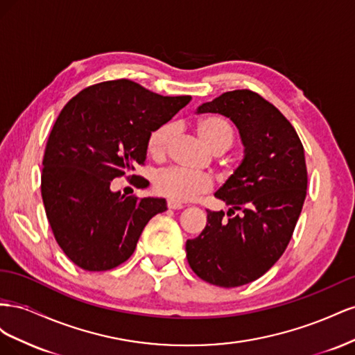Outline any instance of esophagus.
Listing matches in <instances>:
<instances>
[{"instance_id":"obj_1","label":"esophagus","mask_w":355,"mask_h":355,"mask_svg":"<svg viewBox=\"0 0 355 355\" xmlns=\"http://www.w3.org/2000/svg\"><path fill=\"white\" fill-rule=\"evenodd\" d=\"M167 207H168V209H173V210H180V209H184L185 206H184V202H180V201L168 200V201H167Z\"/></svg>"}]
</instances>
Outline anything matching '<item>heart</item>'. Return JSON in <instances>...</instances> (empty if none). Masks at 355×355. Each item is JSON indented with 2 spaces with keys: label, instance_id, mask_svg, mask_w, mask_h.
I'll return each mask as SVG.
<instances>
[{
  "label": "heart",
  "instance_id": "obj_1",
  "mask_svg": "<svg viewBox=\"0 0 355 355\" xmlns=\"http://www.w3.org/2000/svg\"><path fill=\"white\" fill-rule=\"evenodd\" d=\"M196 130L201 142L210 151L225 153L234 142L232 125L220 116H206L197 123ZM170 124L157 127L148 137V153L153 157L164 154L168 139L171 136ZM154 188L158 194L175 201H189L197 196L206 194L213 188V179L204 173H192V171L180 168H166L154 178Z\"/></svg>",
  "mask_w": 355,
  "mask_h": 355
}]
</instances>
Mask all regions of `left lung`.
Listing matches in <instances>:
<instances>
[{
    "label": "left lung",
    "mask_w": 355,
    "mask_h": 355,
    "mask_svg": "<svg viewBox=\"0 0 355 355\" xmlns=\"http://www.w3.org/2000/svg\"><path fill=\"white\" fill-rule=\"evenodd\" d=\"M220 114L239 128L244 157L214 197L230 206L207 210V225L187 241V257L201 280L239 287L262 277L292 239L306 197L302 142L287 118L252 90L220 94L197 114Z\"/></svg>",
    "instance_id": "obj_1"
}]
</instances>
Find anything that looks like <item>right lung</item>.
<instances>
[{
	"mask_svg": "<svg viewBox=\"0 0 355 355\" xmlns=\"http://www.w3.org/2000/svg\"><path fill=\"white\" fill-rule=\"evenodd\" d=\"M189 101L115 80L81 90L62 110L42 158L41 196L55 239L75 265H121L149 219L167 210L164 198L125 197L111 180L145 164L149 135Z\"/></svg>",
	"mask_w": 355,
	"mask_h": 355,
	"instance_id": "right-lung-1",
	"label": "right lung"
}]
</instances>
